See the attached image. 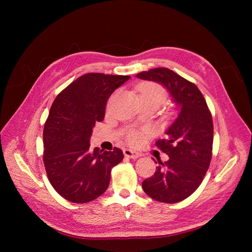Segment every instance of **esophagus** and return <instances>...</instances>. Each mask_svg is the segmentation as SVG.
Returning <instances> with one entry per match:
<instances>
[{
	"instance_id": "esophagus-1",
	"label": "esophagus",
	"mask_w": 252,
	"mask_h": 252,
	"mask_svg": "<svg viewBox=\"0 0 252 252\" xmlns=\"http://www.w3.org/2000/svg\"><path fill=\"white\" fill-rule=\"evenodd\" d=\"M124 155L127 158H138L141 157V154L138 151H134L131 149H125L124 150Z\"/></svg>"
}]
</instances>
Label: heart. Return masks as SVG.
<instances>
[{"instance_id":"b5f03b06","label":"heart","mask_w":252,"mask_h":252,"mask_svg":"<svg viewBox=\"0 0 252 252\" xmlns=\"http://www.w3.org/2000/svg\"><path fill=\"white\" fill-rule=\"evenodd\" d=\"M139 93L141 97H147L155 100L161 104L166 98V91L164 87L158 85L157 83H145L139 87ZM142 138L141 132L133 130H129L127 132V140L130 144H139Z\"/></svg>"}]
</instances>
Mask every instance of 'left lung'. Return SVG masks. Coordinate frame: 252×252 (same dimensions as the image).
I'll return each mask as SVG.
<instances>
[{
  "instance_id": "obj_1",
  "label": "left lung",
  "mask_w": 252,
  "mask_h": 252,
  "mask_svg": "<svg viewBox=\"0 0 252 252\" xmlns=\"http://www.w3.org/2000/svg\"><path fill=\"white\" fill-rule=\"evenodd\" d=\"M136 77L162 84L180 107L178 118L166 130L167 139L156 142L169 159L158 161L155 174L143 181V190L158 202H181L195 191L209 168L213 144L211 112L195 84L168 68H154Z\"/></svg>"
}]
</instances>
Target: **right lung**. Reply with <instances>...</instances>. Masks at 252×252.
I'll return each mask as SVG.
<instances>
[{
    "label": "right lung",
    "instance_id": "right-lung-1",
    "mask_svg": "<svg viewBox=\"0 0 252 252\" xmlns=\"http://www.w3.org/2000/svg\"><path fill=\"white\" fill-rule=\"evenodd\" d=\"M129 75L86 73L57 95L45 122L43 162L48 180L67 201L78 204L95 200L107 190L111 169L123 151L90 149L93 128L105 117L111 94Z\"/></svg>",
    "mask_w": 252,
    "mask_h": 252
}]
</instances>
